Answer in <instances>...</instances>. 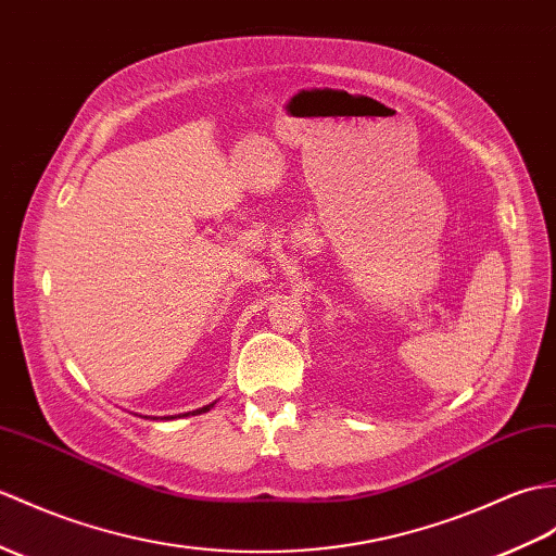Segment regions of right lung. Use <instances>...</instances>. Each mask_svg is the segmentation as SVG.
Masks as SVG:
<instances>
[{
	"label": "right lung",
	"instance_id": "obj_1",
	"mask_svg": "<svg viewBox=\"0 0 556 556\" xmlns=\"http://www.w3.org/2000/svg\"><path fill=\"white\" fill-rule=\"evenodd\" d=\"M215 403H211V405H203V407H199V409H193V412H187V415H182V417H197V415H203V412H208L211 407H213ZM153 419H156V417H153ZM163 419H175V417H163Z\"/></svg>",
	"mask_w": 556,
	"mask_h": 556
}]
</instances>
